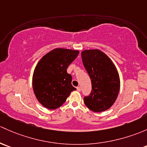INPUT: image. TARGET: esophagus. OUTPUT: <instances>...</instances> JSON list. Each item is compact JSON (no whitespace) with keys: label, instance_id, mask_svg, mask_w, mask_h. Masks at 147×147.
<instances>
[{"label":"esophagus","instance_id":"1","mask_svg":"<svg viewBox=\"0 0 147 147\" xmlns=\"http://www.w3.org/2000/svg\"><path fill=\"white\" fill-rule=\"evenodd\" d=\"M77 90H78V92H80V91H81V87H80V86H78V87H77Z\"/></svg>","mask_w":147,"mask_h":147}]
</instances>
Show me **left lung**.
I'll list each match as a JSON object with an SVG mask.
<instances>
[{
    "label": "left lung",
    "mask_w": 147,
    "mask_h": 147,
    "mask_svg": "<svg viewBox=\"0 0 147 147\" xmlns=\"http://www.w3.org/2000/svg\"><path fill=\"white\" fill-rule=\"evenodd\" d=\"M82 60L92 81L90 95L84 98L86 107L94 112L110 109L120 91V78L116 67L107 55L98 49L84 50Z\"/></svg>",
    "instance_id": "1"
}]
</instances>
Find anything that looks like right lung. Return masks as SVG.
<instances>
[{
    "label": "right lung",
    "instance_id": "right-lung-1",
    "mask_svg": "<svg viewBox=\"0 0 147 147\" xmlns=\"http://www.w3.org/2000/svg\"><path fill=\"white\" fill-rule=\"evenodd\" d=\"M79 51L55 49L37 63L32 78V86L37 100L44 107L56 109L65 103L71 92L72 76L67 68L78 57Z\"/></svg>",
    "mask_w": 147,
    "mask_h": 147
}]
</instances>
